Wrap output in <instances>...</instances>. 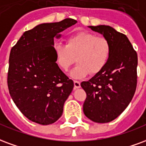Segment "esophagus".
Returning <instances> with one entry per match:
<instances>
[{
  "label": "esophagus",
  "mask_w": 146,
  "mask_h": 146,
  "mask_svg": "<svg viewBox=\"0 0 146 146\" xmlns=\"http://www.w3.org/2000/svg\"><path fill=\"white\" fill-rule=\"evenodd\" d=\"M74 89H79L81 87V84L79 82H78V81H74Z\"/></svg>",
  "instance_id": "34e87169"
}]
</instances>
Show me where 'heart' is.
Instances as JSON below:
<instances>
[{"label": "heart", "mask_w": 146, "mask_h": 146, "mask_svg": "<svg viewBox=\"0 0 146 146\" xmlns=\"http://www.w3.org/2000/svg\"><path fill=\"white\" fill-rule=\"evenodd\" d=\"M55 61L61 70L67 72L75 62L78 64L70 72L74 79H81L100 72L107 65L110 55V46L104 37L79 32L67 39V44L56 42L54 45Z\"/></svg>", "instance_id": "b5f03b06"}]
</instances>
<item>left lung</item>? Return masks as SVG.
Instances as JSON below:
<instances>
[{"instance_id":"8db88e82","label":"left lung","mask_w":146,"mask_h":146,"mask_svg":"<svg viewBox=\"0 0 146 146\" xmlns=\"http://www.w3.org/2000/svg\"><path fill=\"white\" fill-rule=\"evenodd\" d=\"M110 46L107 65L81 86L86 91L83 112L96 123H108L129 105L137 86L138 56L127 37L109 25H90Z\"/></svg>"}]
</instances>
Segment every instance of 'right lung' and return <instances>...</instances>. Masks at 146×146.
<instances>
[{"mask_svg":"<svg viewBox=\"0 0 146 146\" xmlns=\"http://www.w3.org/2000/svg\"><path fill=\"white\" fill-rule=\"evenodd\" d=\"M77 23L72 19L42 23L22 34L11 50L7 86L11 99L29 120L42 125L61 117L74 82L57 66L54 38Z\"/></svg>","mask_w":146,"mask_h":146,"instance_id":"add662e5","label":"right lung"}]
</instances>
